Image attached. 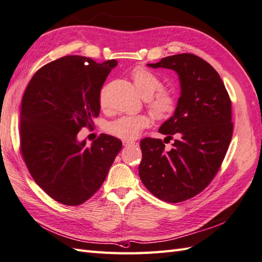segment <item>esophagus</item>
Instances as JSON below:
<instances>
[{
    "mask_svg": "<svg viewBox=\"0 0 262 262\" xmlns=\"http://www.w3.org/2000/svg\"><path fill=\"white\" fill-rule=\"evenodd\" d=\"M137 143H135L134 141H123V145L124 146H132V145H135Z\"/></svg>",
    "mask_w": 262,
    "mask_h": 262,
    "instance_id": "obj_1",
    "label": "esophagus"
}]
</instances>
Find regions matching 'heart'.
Wrapping results in <instances>:
<instances>
[{
	"instance_id": "heart-1",
	"label": "heart",
	"mask_w": 262,
	"mask_h": 262,
	"mask_svg": "<svg viewBox=\"0 0 262 262\" xmlns=\"http://www.w3.org/2000/svg\"><path fill=\"white\" fill-rule=\"evenodd\" d=\"M130 77L138 93L144 98L150 97L148 105L157 117H167L168 115L173 113L175 107L174 96L171 91L158 90L162 87V82L153 71L148 70L145 67H136L135 69L132 70ZM157 90L159 91L158 92ZM155 91L158 92L156 94L154 93ZM151 94L154 96H151ZM100 103L103 107L102 97ZM149 123L150 119L145 114L126 115V116L119 117L109 123L107 126V132L114 137L124 139V141H132V139L137 138L141 132L146 128Z\"/></svg>"
}]
</instances>
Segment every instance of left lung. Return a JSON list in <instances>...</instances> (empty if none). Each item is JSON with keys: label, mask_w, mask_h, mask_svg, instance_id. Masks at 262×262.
<instances>
[{"label": "left lung", "mask_w": 262, "mask_h": 262, "mask_svg": "<svg viewBox=\"0 0 262 262\" xmlns=\"http://www.w3.org/2000/svg\"><path fill=\"white\" fill-rule=\"evenodd\" d=\"M147 66L174 70L181 94L173 116L159 129L166 138L176 136L172 149L165 150L162 139H142L138 173L156 198L178 203L203 191L220 168L233 133L231 100L213 67L192 53Z\"/></svg>", "instance_id": "1"}]
</instances>
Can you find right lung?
I'll list each match as a JSON object with an SVG mask.
<instances>
[{"mask_svg":"<svg viewBox=\"0 0 262 262\" xmlns=\"http://www.w3.org/2000/svg\"><path fill=\"white\" fill-rule=\"evenodd\" d=\"M117 64L66 56L36 71L24 91L23 160L35 183L60 203L79 205L93 196L123 146L106 134L89 146L77 137L99 115L101 87Z\"/></svg>","mask_w":262,"mask_h":262,"instance_id":"add662e5","label":"right lung"}]
</instances>
